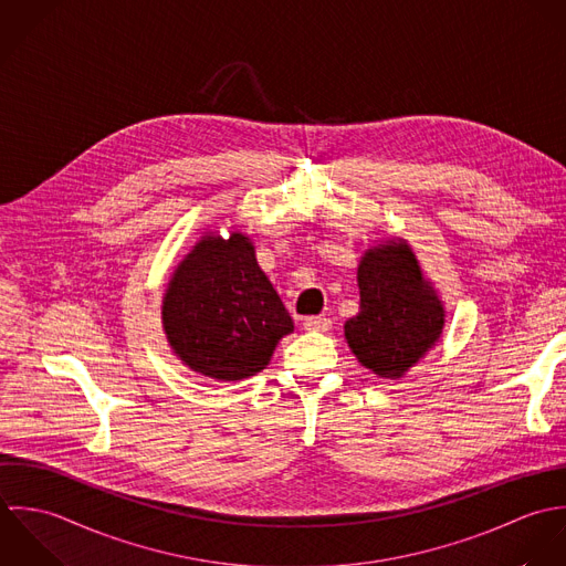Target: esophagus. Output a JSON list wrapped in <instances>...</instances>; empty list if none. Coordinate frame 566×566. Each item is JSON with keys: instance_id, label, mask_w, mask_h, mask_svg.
Wrapping results in <instances>:
<instances>
[{"instance_id": "obj_1", "label": "esophagus", "mask_w": 566, "mask_h": 566, "mask_svg": "<svg viewBox=\"0 0 566 566\" xmlns=\"http://www.w3.org/2000/svg\"><path fill=\"white\" fill-rule=\"evenodd\" d=\"M333 326V322L328 317H306L304 319V328L311 333H328Z\"/></svg>"}]
</instances>
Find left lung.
Masks as SVG:
<instances>
[{"label":"left lung","mask_w":566,"mask_h":566,"mask_svg":"<svg viewBox=\"0 0 566 566\" xmlns=\"http://www.w3.org/2000/svg\"><path fill=\"white\" fill-rule=\"evenodd\" d=\"M358 313L343 324L356 360L380 378H402L440 343L444 302L405 238L365 249L356 266Z\"/></svg>","instance_id":"8db88e82"}]
</instances>
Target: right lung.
<instances>
[{
  "label": "right lung",
  "mask_w": 566,
  "mask_h": 566,
  "mask_svg": "<svg viewBox=\"0 0 566 566\" xmlns=\"http://www.w3.org/2000/svg\"><path fill=\"white\" fill-rule=\"evenodd\" d=\"M170 352L195 374L221 382L262 371L295 331L277 291L255 260L253 240L231 229L203 231L175 266L161 300Z\"/></svg>",
  "instance_id": "1"
}]
</instances>
